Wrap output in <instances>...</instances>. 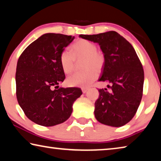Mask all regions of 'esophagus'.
<instances>
[{
  "label": "esophagus",
  "instance_id": "1",
  "mask_svg": "<svg viewBox=\"0 0 161 161\" xmlns=\"http://www.w3.org/2000/svg\"><path fill=\"white\" fill-rule=\"evenodd\" d=\"M88 89H89L88 87H82V88H81V91H82L83 93H86Z\"/></svg>",
  "mask_w": 161,
  "mask_h": 161
}]
</instances>
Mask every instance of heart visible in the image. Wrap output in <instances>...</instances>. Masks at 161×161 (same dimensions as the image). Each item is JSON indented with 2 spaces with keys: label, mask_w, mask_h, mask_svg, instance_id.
<instances>
[{
  "label": "heart",
  "mask_w": 161,
  "mask_h": 161,
  "mask_svg": "<svg viewBox=\"0 0 161 161\" xmlns=\"http://www.w3.org/2000/svg\"><path fill=\"white\" fill-rule=\"evenodd\" d=\"M83 59L84 72L75 73L67 79V84L70 86H89L96 80L106 64V55L97 45L88 40L80 39L71 46L70 52L62 51L59 56L62 69L65 74L74 71L76 61Z\"/></svg>",
  "instance_id": "obj_1"
}]
</instances>
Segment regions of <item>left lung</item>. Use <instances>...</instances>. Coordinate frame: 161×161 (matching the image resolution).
Here are the masks:
<instances>
[{
  "label": "left lung",
  "instance_id": "8db88e82",
  "mask_svg": "<svg viewBox=\"0 0 161 161\" xmlns=\"http://www.w3.org/2000/svg\"><path fill=\"white\" fill-rule=\"evenodd\" d=\"M80 37L97 42L106 55L99 81H108L110 91L99 89L94 115L100 123L114 127L126 124L133 119L143 96L144 72L134 48L115 31Z\"/></svg>",
  "mask_w": 161,
  "mask_h": 161
}]
</instances>
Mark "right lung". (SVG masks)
<instances>
[{
    "mask_svg": "<svg viewBox=\"0 0 161 161\" xmlns=\"http://www.w3.org/2000/svg\"><path fill=\"white\" fill-rule=\"evenodd\" d=\"M74 36L46 33L26 47L15 73L16 97L28 118L43 126L62 124L69 118L80 88L59 87L65 79L59 56Z\"/></svg>",
    "mask_w": 161,
    "mask_h": 161,
    "instance_id": "add662e5",
    "label": "right lung"
}]
</instances>
